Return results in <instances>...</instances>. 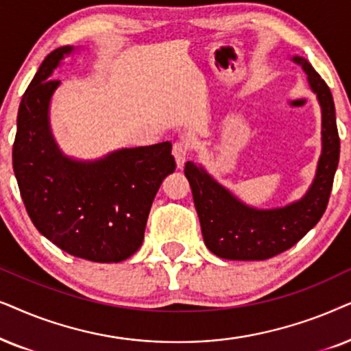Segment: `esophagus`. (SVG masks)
Returning a JSON list of instances; mask_svg holds the SVG:
<instances>
[{
  "label": "esophagus",
  "mask_w": 351,
  "mask_h": 351,
  "mask_svg": "<svg viewBox=\"0 0 351 351\" xmlns=\"http://www.w3.org/2000/svg\"><path fill=\"white\" fill-rule=\"evenodd\" d=\"M171 152H173V156H175V160H176V165H178V168L183 167L186 158H188V154H189L188 144H186L184 141H176L175 144H173Z\"/></svg>",
  "instance_id": "esophagus-1"
}]
</instances>
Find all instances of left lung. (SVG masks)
<instances>
[{"mask_svg": "<svg viewBox=\"0 0 351 351\" xmlns=\"http://www.w3.org/2000/svg\"><path fill=\"white\" fill-rule=\"evenodd\" d=\"M292 60L306 73L321 106L322 151L315 180L300 200L279 208L258 210L241 202L194 162H186L184 175L193 189L205 245L219 258L268 260L295 245L328 207L339 165L340 139L332 93L311 64L300 56Z\"/></svg>", "mask_w": 351, "mask_h": 351, "instance_id": "8db88e82", "label": "left lung"}]
</instances>
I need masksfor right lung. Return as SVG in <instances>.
<instances>
[{
  "label": "right lung",
  "instance_id": "add662e5",
  "mask_svg": "<svg viewBox=\"0 0 351 351\" xmlns=\"http://www.w3.org/2000/svg\"><path fill=\"white\" fill-rule=\"evenodd\" d=\"M72 46L46 56L23 93L17 112L12 167L35 228L67 254L97 263H119L143 244L151 205L175 171L171 143L119 149L99 160L64 156L49 127L51 78Z\"/></svg>",
  "mask_w": 351,
  "mask_h": 351
}]
</instances>
